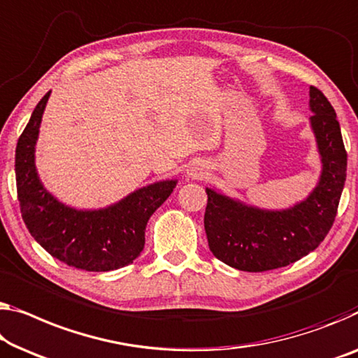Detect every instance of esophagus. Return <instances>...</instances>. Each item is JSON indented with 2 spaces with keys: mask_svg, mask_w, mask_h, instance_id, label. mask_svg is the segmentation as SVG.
<instances>
[{
  "mask_svg": "<svg viewBox=\"0 0 358 358\" xmlns=\"http://www.w3.org/2000/svg\"><path fill=\"white\" fill-rule=\"evenodd\" d=\"M193 175H194V177H197V175H199V173H196V172H194V173H193Z\"/></svg>",
  "mask_w": 358,
  "mask_h": 358,
  "instance_id": "34e87169",
  "label": "esophagus"
}]
</instances>
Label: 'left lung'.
Segmentation results:
<instances>
[{"instance_id": "1", "label": "left lung", "mask_w": 358, "mask_h": 358, "mask_svg": "<svg viewBox=\"0 0 358 358\" xmlns=\"http://www.w3.org/2000/svg\"><path fill=\"white\" fill-rule=\"evenodd\" d=\"M310 109L322 175L306 201L286 210H264L206 189L207 241L223 264L243 271L280 268L315 250L331 230L344 188L348 152L333 106L315 87H310Z\"/></svg>"}]
</instances>
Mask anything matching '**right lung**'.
Wrapping results in <instances>:
<instances>
[{"mask_svg":"<svg viewBox=\"0 0 358 358\" xmlns=\"http://www.w3.org/2000/svg\"><path fill=\"white\" fill-rule=\"evenodd\" d=\"M50 93L43 96L31 112L15 148L20 213L35 241L69 266L87 271L122 268L145 248L149 217L172 194L177 181H157L99 210L64 206L43 188L35 169V145Z\"/></svg>","mask_w":358,"mask_h":358,"instance_id":"obj_1","label":"right lung"}]
</instances>
